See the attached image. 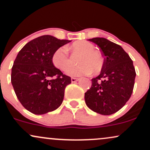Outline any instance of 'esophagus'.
Returning a JSON list of instances; mask_svg holds the SVG:
<instances>
[{"label":"esophagus","mask_w":150,"mask_h":150,"mask_svg":"<svg viewBox=\"0 0 150 150\" xmlns=\"http://www.w3.org/2000/svg\"><path fill=\"white\" fill-rule=\"evenodd\" d=\"M80 79H79V78H74V77H72L71 78V82L72 83H75V82H76V81H78Z\"/></svg>","instance_id":"1"}]
</instances>
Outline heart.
<instances>
[{
	"mask_svg": "<svg viewBox=\"0 0 150 150\" xmlns=\"http://www.w3.org/2000/svg\"><path fill=\"white\" fill-rule=\"evenodd\" d=\"M74 52L81 53L77 59V66L71 67L67 71V74L74 76L86 75L93 71L97 74L101 71L103 67L104 60L101 54L94 50V46L91 43L83 40L74 42L71 46ZM53 65L58 69L65 71L71 66V60L67 49L59 47L54 52L52 57Z\"/></svg>",
	"mask_w": 150,
	"mask_h": 150,
	"instance_id": "1",
	"label": "heart"
}]
</instances>
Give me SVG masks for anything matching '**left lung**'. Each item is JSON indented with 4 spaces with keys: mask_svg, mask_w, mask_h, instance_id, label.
<instances>
[{
    "mask_svg": "<svg viewBox=\"0 0 150 150\" xmlns=\"http://www.w3.org/2000/svg\"><path fill=\"white\" fill-rule=\"evenodd\" d=\"M96 44L104 57L99 76L91 79L85 93V102L91 110L104 115L122 108L132 95L136 72L133 62L120 45L103 38L89 39Z\"/></svg>",
    "mask_w": 150,
    "mask_h": 150,
    "instance_id": "8db88e82",
    "label": "left lung"
}]
</instances>
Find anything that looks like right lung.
<instances>
[{
	"instance_id": "obj_1",
	"label": "right lung",
	"mask_w": 150,
	"mask_h": 150,
	"mask_svg": "<svg viewBox=\"0 0 150 150\" xmlns=\"http://www.w3.org/2000/svg\"><path fill=\"white\" fill-rule=\"evenodd\" d=\"M70 42L42 35L27 43L17 55L11 83L19 101L32 113H47L62 103L65 88L71 80L54 66L52 57Z\"/></svg>"
}]
</instances>
